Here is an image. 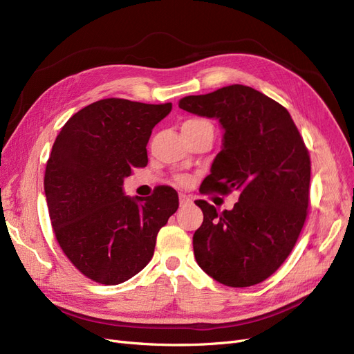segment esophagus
Masks as SVG:
<instances>
[{"label":"esophagus","instance_id":"obj_1","mask_svg":"<svg viewBox=\"0 0 354 354\" xmlns=\"http://www.w3.org/2000/svg\"><path fill=\"white\" fill-rule=\"evenodd\" d=\"M178 199H180V207H186L187 203H190V198L187 195H185V194H180Z\"/></svg>","mask_w":354,"mask_h":354}]
</instances>
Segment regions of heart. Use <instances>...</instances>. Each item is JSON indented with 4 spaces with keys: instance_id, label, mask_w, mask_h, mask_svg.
I'll list each match as a JSON object with an SVG mask.
<instances>
[{
    "instance_id": "b5f03b06",
    "label": "heart",
    "mask_w": 354,
    "mask_h": 354,
    "mask_svg": "<svg viewBox=\"0 0 354 354\" xmlns=\"http://www.w3.org/2000/svg\"><path fill=\"white\" fill-rule=\"evenodd\" d=\"M183 128H189V130H209V131H212V125L207 120H201V118H190V120H187L183 124ZM177 181L178 183H185V178L178 177Z\"/></svg>"
}]
</instances>
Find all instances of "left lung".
I'll list each match as a JSON object with an SVG mask.
<instances>
[{"label":"left lung","mask_w":354,"mask_h":354,"mask_svg":"<svg viewBox=\"0 0 354 354\" xmlns=\"http://www.w3.org/2000/svg\"><path fill=\"white\" fill-rule=\"evenodd\" d=\"M180 109L217 118L223 149L202 181V194L238 192L233 209L195 203L203 221L194 234L195 259L217 282L243 288L272 276L291 254L307 217L310 155L282 104L246 85L181 99Z\"/></svg>","instance_id":"obj_1"}]
</instances>
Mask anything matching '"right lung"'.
<instances>
[{
    "label": "right lung",
    "instance_id": "1",
    "mask_svg": "<svg viewBox=\"0 0 354 354\" xmlns=\"http://www.w3.org/2000/svg\"><path fill=\"white\" fill-rule=\"evenodd\" d=\"M173 104L103 99L72 115L47 160L44 190L62 251L88 279L118 285L151 261L159 229L178 208L177 192L124 196V177L147 165L146 145Z\"/></svg>",
    "mask_w": 354,
    "mask_h": 354
}]
</instances>
